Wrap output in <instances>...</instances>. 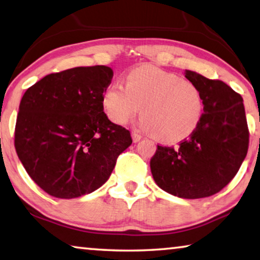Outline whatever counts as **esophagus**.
Returning <instances> with one entry per match:
<instances>
[{
	"mask_svg": "<svg viewBox=\"0 0 260 260\" xmlns=\"http://www.w3.org/2000/svg\"><path fill=\"white\" fill-rule=\"evenodd\" d=\"M132 139H133V142L134 143H137V142H139L140 140L142 139V135H140V134H138V133H132Z\"/></svg>",
	"mask_w": 260,
	"mask_h": 260,
	"instance_id": "obj_1",
	"label": "esophagus"
}]
</instances>
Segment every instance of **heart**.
Masks as SVG:
<instances>
[{"label":"heart","mask_w":260,"mask_h":260,"mask_svg":"<svg viewBox=\"0 0 260 260\" xmlns=\"http://www.w3.org/2000/svg\"><path fill=\"white\" fill-rule=\"evenodd\" d=\"M102 105L117 125H125L142 108L140 127L163 142L189 137L204 113L203 94L194 83L151 64L129 71L125 85L110 84L102 96Z\"/></svg>","instance_id":"b5f03b06"}]
</instances>
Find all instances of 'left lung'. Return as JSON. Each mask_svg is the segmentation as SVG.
I'll return each mask as SVG.
<instances>
[{
	"mask_svg": "<svg viewBox=\"0 0 260 260\" xmlns=\"http://www.w3.org/2000/svg\"><path fill=\"white\" fill-rule=\"evenodd\" d=\"M184 75L203 94V117L177 148L157 146L150 170L163 191L200 199L220 192L240 170L248 152L249 131L241 94L197 72L185 71Z\"/></svg>",
	"mask_w": 260,
	"mask_h": 260,
	"instance_id": "obj_1",
	"label": "left lung"
}]
</instances>
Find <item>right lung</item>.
I'll list each match as a JSON object with an SVG mask.
<instances>
[{"label": "right lung", "mask_w": 260, "mask_h": 260, "mask_svg": "<svg viewBox=\"0 0 260 260\" xmlns=\"http://www.w3.org/2000/svg\"><path fill=\"white\" fill-rule=\"evenodd\" d=\"M113 71L106 66L49 74L20 101L15 128L18 158L49 196L73 199L106 183L129 131L109 120L102 96Z\"/></svg>", "instance_id": "add662e5"}]
</instances>
